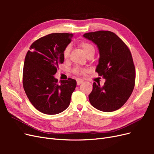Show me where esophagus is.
<instances>
[{
    "instance_id": "1",
    "label": "esophagus",
    "mask_w": 154,
    "mask_h": 154,
    "mask_svg": "<svg viewBox=\"0 0 154 154\" xmlns=\"http://www.w3.org/2000/svg\"><path fill=\"white\" fill-rule=\"evenodd\" d=\"M83 83V81L81 80H77V85H80L81 83Z\"/></svg>"
}]
</instances>
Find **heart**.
<instances>
[{
    "label": "heart",
    "instance_id": "b5f03b06",
    "mask_svg": "<svg viewBox=\"0 0 154 154\" xmlns=\"http://www.w3.org/2000/svg\"><path fill=\"white\" fill-rule=\"evenodd\" d=\"M80 46L86 56H88V54H94L95 53V48L94 47V45L89 42H82L80 43ZM71 49V45H67L66 47L65 48L63 52L64 58H67L69 57ZM84 71H85L84 69L76 67H74L72 70V72L73 74H75V75L79 76L84 72Z\"/></svg>",
    "mask_w": 154,
    "mask_h": 154
}]
</instances>
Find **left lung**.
Here are the masks:
<instances>
[{"label":"left lung","mask_w":154,"mask_h":154,"mask_svg":"<svg viewBox=\"0 0 154 154\" xmlns=\"http://www.w3.org/2000/svg\"><path fill=\"white\" fill-rule=\"evenodd\" d=\"M99 49L100 59L96 71L106 81L103 87L93 83L88 95L91 104L103 112L122 107L134 90L136 69L128 46L118 36L109 31L90 32L83 35Z\"/></svg>","instance_id":"8db88e82"}]
</instances>
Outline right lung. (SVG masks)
<instances>
[{
  "label": "right lung",
  "instance_id": "add662e5",
  "mask_svg": "<svg viewBox=\"0 0 154 154\" xmlns=\"http://www.w3.org/2000/svg\"><path fill=\"white\" fill-rule=\"evenodd\" d=\"M71 33H51L35 41L25 57L23 87L31 104L41 112L53 115L69 106L76 86L72 78L58 80L54 75L63 63V52L71 42Z\"/></svg>",
  "mask_w": 154,
  "mask_h": 154
}]
</instances>
